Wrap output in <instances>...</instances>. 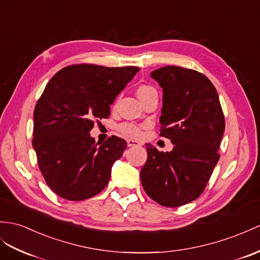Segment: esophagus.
<instances>
[{"label":"esophagus","mask_w":260,"mask_h":260,"mask_svg":"<svg viewBox=\"0 0 260 260\" xmlns=\"http://www.w3.org/2000/svg\"><path fill=\"white\" fill-rule=\"evenodd\" d=\"M126 144H128V147H139V145H140V142L128 139V140H126Z\"/></svg>","instance_id":"34e87169"}]
</instances>
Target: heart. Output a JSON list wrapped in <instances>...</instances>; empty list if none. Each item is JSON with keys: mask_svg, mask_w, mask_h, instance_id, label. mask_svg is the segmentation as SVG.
<instances>
[{"mask_svg": "<svg viewBox=\"0 0 260 260\" xmlns=\"http://www.w3.org/2000/svg\"><path fill=\"white\" fill-rule=\"evenodd\" d=\"M152 92H156V91L154 88L150 85H140L137 88V94L141 101L147 98ZM118 130L121 132L122 135L129 138L136 139L141 136V126H139L136 123H132V122H123L121 124H119Z\"/></svg>", "mask_w": 260, "mask_h": 260, "instance_id": "heart-1", "label": "heart"}]
</instances>
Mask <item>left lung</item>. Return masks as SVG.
Wrapping results in <instances>:
<instances>
[{
    "label": "left lung",
    "instance_id": "8db88e82",
    "mask_svg": "<svg viewBox=\"0 0 260 260\" xmlns=\"http://www.w3.org/2000/svg\"><path fill=\"white\" fill-rule=\"evenodd\" d=\"M163 89L160 136L174 144L160 152L145 144L148 159L140 171L150 198L178 207L203 193L219 160L225 118L218 93L205 75L193 69L166 66L151 73Z\"/></svg>",
    "mask_w": 260,
    "mask_h": 260
}]
</instances>
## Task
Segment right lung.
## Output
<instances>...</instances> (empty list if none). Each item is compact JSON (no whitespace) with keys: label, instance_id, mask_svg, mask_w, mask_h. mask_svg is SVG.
I'll return each mask as SVG.
<instances>
[{"label":"right lung","instance_id":"obj_1","mask_svg":"<svg viewBox=\"0 0 260 260\" xmlns=\"http://www.w3.org/2000/svg\"><path fill=\"white\" fill-rule=\"evenodd\" d=\"M139 71L78 64L48 81L35 106L33 148L45 182L60 198L87 200L108 184L126 142L112 136L96 143L89 131L94 120L109 117L110 105Z\"/></svg>","mask_w":260,"mask_h":260}]
</instances>
